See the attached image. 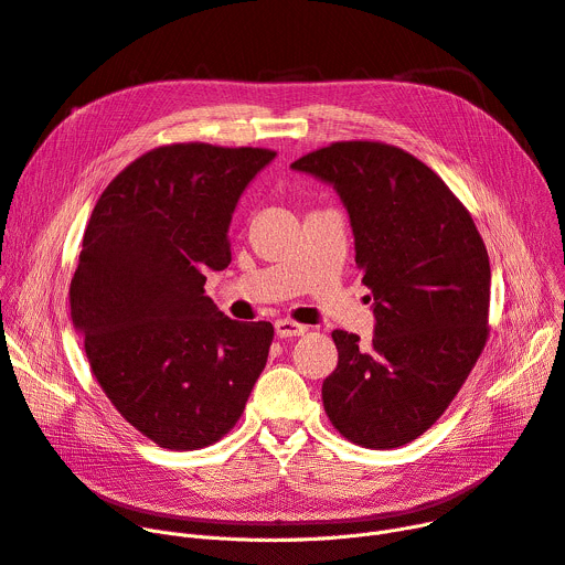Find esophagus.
I'll use <instances>...</instances> for the list:
<instances>
[{
    "mask_svg": "<svg viewBox=\"0 0 565 565\" xmlns=\"http://www.w3.org/2000/svg\"><path fill=\"white\" fill-rule=\"evenodd\" d=\"M306 333H308V326H303V323H296L291 319L276 321V335L278 338H298V335H306Z\"/></svg>",
    "mask_w": 565,
    "mask_h": 565,
    "instance_id": "34e87169",
    "label": "esophagus"
}]
</instances>
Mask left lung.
<instances>
[{"instance_id":"left-lung-1","label":"left lung","mask_w":565,"mask_h":565,"mask_svg":"<svg viewBox=\"0 0 565 565\" xmlns=\"http://www.w3.org/2000/svg\"><path fill=\"white\" fill-rule=\"evenodd\" d=\"M333 184L374 296V338L333 330L328 419L367 449L408 445L454 402L488 340L490 262L449 186L402 148L338 141L291 163Z\"/></svg>"}]
</instances>
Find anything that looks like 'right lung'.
Instances as JSON below:
<instances>
[{"instance_id":"right-lung-1","label":"right lung","mask_w":565,"mask_h":565,"mask_svg":"<svg viewBox=\"0 0 565 565\" xmlns=\"http://www.w3.org/2000/svg\"><path fill=\"white\" fill-rule=\"evenodd\" d=\"M274 157L154 148L109 182L84 230L73 326L109 402L163 449L221 440L267 364L274 326L225 317L205 296V274L230 264L232 214Z\"/></svg>"}]
</instances>
